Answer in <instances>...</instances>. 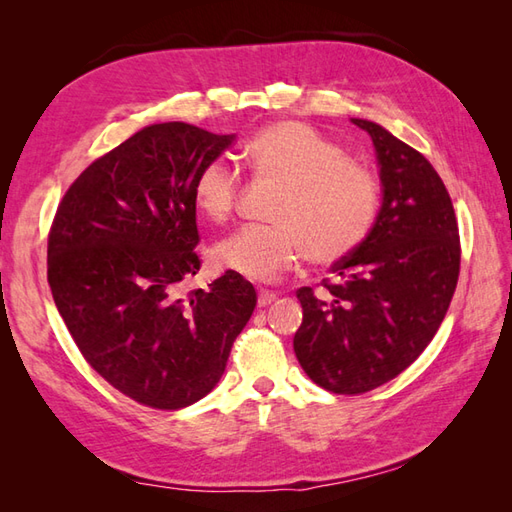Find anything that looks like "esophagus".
<instances>
[{"mask_svg": "<svg viewBox=\"0 0 512 512\" xmlns=\"http://www.w3.org/2000/svg\"><path fill=\"white\" fill-rule=\"evenodd\" d=\"M277 299V295H275V292L273 290H259L257 292V306L259 308H266V306H270V303H273Z\"/></svg>", "mask_w": 512, "mask_h": 512, "instance_id": "obj_1", "label": "esophagus"}]
</instances>
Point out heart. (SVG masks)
<instances>
[{"label":"heart","mask_w":512,"mask_h":512,"mask_svg":"<svg viewBox=\"0 0 512 512\" xmlns=\"http://www.w3.org/2000/svg\"><path fill=\"white\" fill-rule=\"evenodd\" d=\"M246 162L257 180L279 184L268 220L220 239L213 264L255 281H273L303 257L330 266L347 257L372 228L380 184L374 171L312 127L281 121L259 129L246 143ZM242 176L226 158L202 165L193 180V202L215 224L233 215Z\"/></svg>","instance_id":"b5f03b06"}]
</instances>
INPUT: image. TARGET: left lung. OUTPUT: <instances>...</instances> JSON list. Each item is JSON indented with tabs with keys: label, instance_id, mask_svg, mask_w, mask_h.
Returning a JSON list of instances; mask_svg holds the SVG:
<instances>
[{
	"label": "left lung",
	"instance_id": "8db88e82",
	"mask_svg": "<svg viewBox=\"0 0 512 512\" xmlns=\"http://www.w3.org/2000/svg\"><path fill=\"white\" fill-rule=\"evenodd\" d=\"M354 125L376 147L383 206L321 292L297 290L303 321L292 341L303 372L345 396L389 383L424 352L449 310L462 257L451 195L431 162L376 123Z\"/></svg>",
	"mask_w": 512,
	"mask_h": 512
}]
</instances>
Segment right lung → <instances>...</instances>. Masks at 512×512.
Instances as JSON below:
<instances>
[{"mask_svg":"<svg viewBox=\"0 0 512 512\" xmlns=\"http://www.w3.org/2000/svg\"><path fill=\"white\" fill-rule=\"evenodd\" d=\"M235 134L189 123L140 129L96 158L57 206L48 284L85 361L151 409H182L222 378L257 292L226 273L187 288L202 262L193 180Z\"/></svg>","mask_w":512,"mask_h":512,"instance_id":"1","label":"right lung"}]
</instances>
